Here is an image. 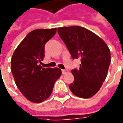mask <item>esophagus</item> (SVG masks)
I'll return each instance as SVG.
<instances>
[{"mask_svg": "<svg viewBox=\"0 0 123 123\" xmlns=\"http://www.w3.org/2000/svg\"><path fill=\"white\" fill-rule=\"evenodd\" d=\"M68 72V71L67 69H62V75H65V74L67 73Z\"/></svg>", "mask_w": 123, "mask_h": 123, "instance_id": "1", "label": "esophagus"}]
</instances>
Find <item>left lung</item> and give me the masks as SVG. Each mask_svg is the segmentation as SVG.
Listing matches in <instances>:
<instances>
[{"instance_id": "8db88e82", "label": "left lung", "mask_w": 123, "mask_h": 123, "mask_svg": "<svg viewBox=\"0 0 123 123\" xmlns=\"http://www.w3.org/2000/svg\"><path fill=\"white\" fill-rule=\"evenodd\" d=\"M58 33L73 59H80L79 68L73 69L74 81L69 88L82 98H90L99 91L107 76L111 51L105 42L85 27H58Z\"/></svg>"}]
</instances>
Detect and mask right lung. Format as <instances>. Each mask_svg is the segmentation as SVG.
I'll return each mask as SVG.
<instances>
[{
    "label": "right lung",
    "instance_id": "right-lung-1",
    "mask_svg": "<svg viewBox=\"0 0 123 123\" xmlns=\"http://www.w3.org/2000/svg\"><path fill=\"white\" fill-rule=\"evenodd\" d=\"M56 28L39 29L28 33L11 58V72L20 92L28 100L40 103L50 96L55 81L62 74L60 68H43L44 46Z\"/></svg>",
    "mask_w": 123,
    "mask_h": 123
}]
</instances>
